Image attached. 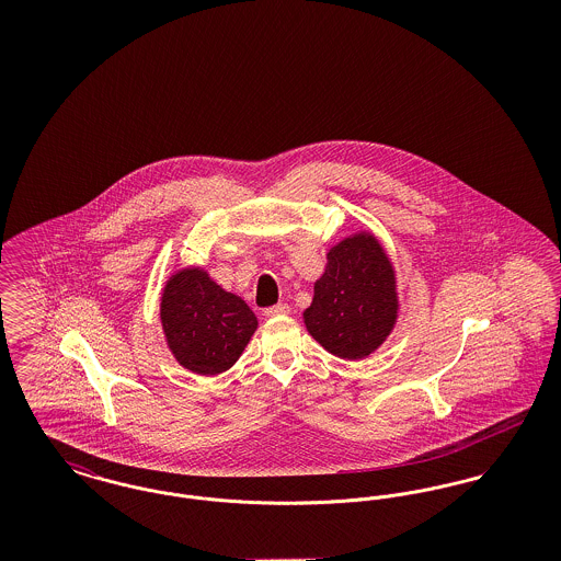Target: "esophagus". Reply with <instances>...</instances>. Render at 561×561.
I'll return each instance as SVG.
<instances>
[{"label": "esophagus", "mask_w": 561, "mask_h": 561, "mask_svg": "<svg viewBox=\"0 0 561 561\" xmlns=\"http://www.w3.org/2000/svg\"><path fill=\"white\" fill-rule=\"evenodd\" d=\"M286 313H290V307L286 302H279V305H273V307L265 309L267 318H277V316H286Z\"/></svg>", "instance_id": "1"}]
</instances>
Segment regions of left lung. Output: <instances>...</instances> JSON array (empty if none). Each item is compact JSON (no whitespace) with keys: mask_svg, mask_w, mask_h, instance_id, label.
<instances>
[{"mask_svg":"<svg viewBox=\"0 0 561 561\" xmlns=\"http://www.w3.org/2000/svg\"><path fill=\"white\" fill-rule=\"evenodd\" d=\"M398 316L396 273L370 233L328 252L305 325L321 347L343 359L368 357L389 336Z\"/></svg>","mask_w":561,"mask_h":561,"instance_id":"8db88e82","label":"left lung"}]
</instances>
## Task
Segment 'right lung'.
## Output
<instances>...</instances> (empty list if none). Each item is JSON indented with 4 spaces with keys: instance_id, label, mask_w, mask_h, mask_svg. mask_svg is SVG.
<instances>
[{
    "instance_id": "obj_1",
    "label": "right lung",
    "mask_w": 561,
    "mask_h": 561,
    "mask_svg": "<svg viewBox=\"0 0 561 561\" xmlns=\"http://www.w3.org/2000/svg\"><path fill=\"white\" fill-rule=\"evenodd\" d=\"M161 325L181 366L213 376L238 362L259 321L240 296L225 293L206 271L183 268L165 284Z\"/></svg>"
}]
</instances>
